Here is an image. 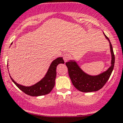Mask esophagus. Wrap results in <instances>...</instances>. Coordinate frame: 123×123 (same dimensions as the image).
<instances>
[{
  "instance_id": "1",
  "label": "esophagus",
  "mask_w": 123,
  "mask_h": 123,
  "mask_svg": "<svg viewBox=\"0 0 123 123\" xmlns=\"http://www.w3.org/2000/svg\"><path fill=\"white\" fill-rule=\"evenodd\" d=\"M71 58V55L69 54H65L63 55V59H64V61L67 62Z\"/></svg>"
}]
</instances>
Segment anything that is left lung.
Masks as SVG:
<instances>
[{"label": "left lung", "instance_id": "1", "mask_svg": "<svg viewBox=\"0 0 123 123\" xmlns=\"http://www.w3.org/2000/svg\"><path fill=\"white\" fill-rule=\"evenodd\" d=\"M104 34L105 38L110 42V51L111 54V65L107 70L100 73L99 75H91L85 73L80 68L75 61L71 60L65 63L68 68L69 76L72 83L79 91L82 92L98 91L103 87L111 76L114 67L115 56L110 39L104 33Z\"/></svg>", "mask_w": 123, "mask_h": 123}]
</instances>
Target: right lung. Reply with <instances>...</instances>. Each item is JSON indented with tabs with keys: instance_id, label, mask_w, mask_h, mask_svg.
Listing matches in <instances>:
<instances>
[{
	"instance_id": "1",
	"label": "right lung",
	"mask_w": 123,
	"mask_h": 123,
	"mask_svg": "<svg viewBox=\"0 0 123 123\" xmlns=\"http://www.w3.org/2000/svg\"><path fill=\"white\" fill-rule=\"evenodd\" d=\"M59 64H64L62 57H59L53 61L44 77L35 85L31 86H24L19 85L16 83L11 76L10 77L15 85L27 95L31 96L45 95L49 93L54 87L56 76V67Z\"/></svg>"
}]
</instances>
